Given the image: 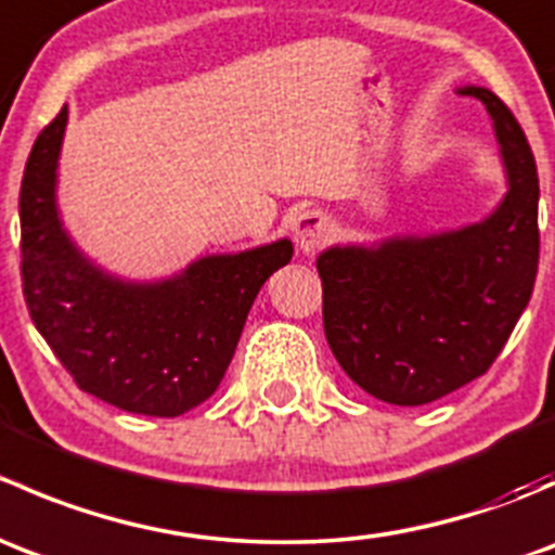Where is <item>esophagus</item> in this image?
Returning <instances> with one entry per match:
<instances>
[{
  "instance_id": "esophagus-1",
  "label": "esophagus",
  "mask_w": 555,
  "mask_h": 555,
  "mask_svg": "<svg viewBox=\"0 0 555 555\" xmlns=\"http://www.w3.org/2000/svg\"><path fill=\"white\" fill-rule=\"evenodd\" d=\"M293 236L300 251L311 255L330 236V217L322 209H304L293 222Z\"/></svg>"
}]
</instances>
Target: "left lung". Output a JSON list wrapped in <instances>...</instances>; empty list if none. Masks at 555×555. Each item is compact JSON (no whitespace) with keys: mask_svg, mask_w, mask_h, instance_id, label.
Here are the masks:
<instances>
[{"mask_svg":"<svg viewBox=\"0 0 555 555\" xmlns=\"http://www.w3.org/2000/svg\"><path fill=\"white\" fill-rule=\"evenodd\" d=\"M486 104L507 169L500 209L486 222L376 249L319 255L322 322L346 376L376 400L424 405L483 376L529 306L540 262L537 164L524 128L500 96Z\"/></svg>","mask_w":555,"mask_h":555,"instance_id":"8db88e82","label":"left lung"}]
</instances>
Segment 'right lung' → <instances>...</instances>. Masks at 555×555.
Masks as SVG:
<instances>
[{"label": "right lung", "instance_id": "add662e5", "mask_svg": "<svg viewBox=\"0 0 555 555\" xmlns=\"http://www.w3.org/2000/svg\"><path fill=\"white\" fill-rule=\"evenodd\" d=\"M66 106L39 131L21 182V279L31 322L75 384L128 413L171 418L215 395L257 293L287 266V238L193 262L160 284H122L72 246L55 211Z\"/></svg>", "mask_w": 555, "mask_h": 555}]
</instances>
